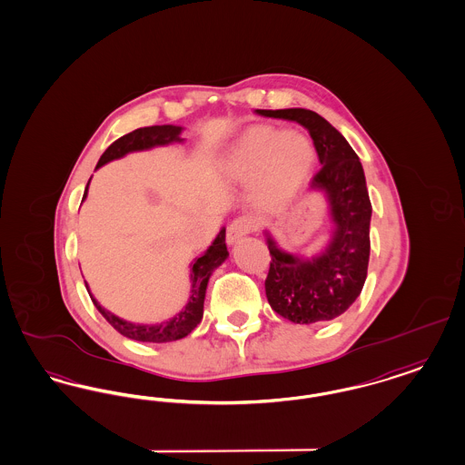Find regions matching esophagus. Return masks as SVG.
<instances>
[{
    "instance_id": "obj_1",
    "label": "esophagus",
    "mask_w": 465,
    "mask_h": 465,
    "mask_svg": "<svg viewBox=\"0 0 465 465\" xmlns=\"http://www.w3.org/2000/svg\"><path fill=\"white\" fill-rule=\"evenodd\" d=\"M258 228V223L252 220V218H247V216H241V218H235L228 230H226V242L232 245L235 242L249 235L251 232H254Z\"/></svg>"
}]
</instances>
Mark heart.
Segmentation results:
<instances>
[{"label": "heart", "mask_w": 465, "mask_h": 465, "mask_svg": "<svg viewBox=\"0 0 465 465\" xmlns=\"http://www.w3.org/2000/svg\"><path fill=\"white\" fill-rule=\"evenodd\" d=\"M313 142L296 131L252 126L226 152L223 174L235 183L252 182V199L264 211L291 204L315 167Z\"/></svg>", "instance_id": "b5f03b06"}]
</instances>
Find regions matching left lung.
<instances>
[{
  "label": "left lung",
  "mask_w": 465,
  "mask_h": 465,
  "mask_svg": "<svg viewBox=\"0 0 465 465\" xmlns=\"http://www.w3.org/2000/svg\"><path fill=\"white\" fill-rule=\"evenodd\" d=\"M260 115L294 121L313 138L322 169L312 190L329 204L332 233L316 256L302 258L280 249L266 230L270 272L264 280L273 312L294 323H318L342 315L360 296L371 258V204L361 163L346 138L308 109L261 111Z\"/></svg>",
  "instance_id": "left-lung-1"
}]
</instances>
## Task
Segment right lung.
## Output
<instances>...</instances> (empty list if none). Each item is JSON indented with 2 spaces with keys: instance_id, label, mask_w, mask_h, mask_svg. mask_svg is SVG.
I'll return each mask as SVG.
<instances>
[{
  "instance_id": "1",
  "label": "right lung",
  "mask_w": 465,
  "mask_h": 465,
  "mask_svg": "<svg viewBox=\"0 0 465 465\" xmlns=\"http://www.w3.org/2000/svg\"><path fill=\"white\" fill-rule=\"evenodd\" d=\"M182 131H183L182 126H173V124L149 126V128H138V130L131 131L128 134L121 136L119 140H115L111 147L102 153L96 169L111 163L114 159L124 157L130 152L163 147V145L176 143V142L182 143L183 142ZM88 185H90V182H88ZM88 185L84 190L83 201L88 195ZM226 258H228V251H226V243H224V228H222L218 237L209 245V249L205 251L204 254L195 258L190 264V283L192 285H190V298H188L185 308L163 323L143 325V323L126 322L111 312H107L104 306H100V302L92 296L88 283H86V289L90 292V298L94 301L96 310L104 315V318L119 334H123L128 339H134V341H142V342H171V341L183 339L201 323L203 313H204L207 282L211 279L213 272L218 266H222Z\"/></svg>"
}]
</instances>
